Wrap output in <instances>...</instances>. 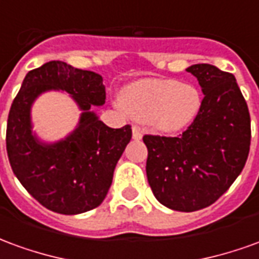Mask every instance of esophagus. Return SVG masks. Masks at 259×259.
<instances>
[{
    "mask_svg": "<svg viewBox=\"0 0 259 259\" xmlns=\"http://www.w3.org/2000/svg\"><path fill=\"white\" fill-rule=\"evenodd\" d=\"M132 132H133V139H135V140H140L141 137H143V130H141L139 126H133V127H132Z\"/></svg>",
    "mask_w": 259,
    "mask_h": 259,
    "instance_id": "esophagus-1",
    "label": "esophagus"
}]
</instances>
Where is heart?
I'll use <instances>...</instances> for the list:
<instances>
[{
  "label": "heart",
  "instance_id": "obj_1",
  "mask_svg": "<svg viewBox=\"0 0 259 259\" xmlns=\"http://www.w3.org/2000/svg\"><path fill=\"white\" fill-rule=\"evenodd\" d=\"M201 104L197 87L172 79L140 80L122 93V105L132 118L148 122L163 133L190 126L200 113Z\"/></svg>",
  "mask_w": 259,
  "mask_h": 259
}]
</instances>
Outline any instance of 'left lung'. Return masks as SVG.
<instances>
[{"mask_svg": "<svg viewBox=\"0 0 259 259\" xmlns=\"http://www.w3.org/2000/svg\"><path fill=\"white\" fill-rule=\"evenodd\" d=\"M204 94L200 113L178 137L147 135V179L162 205L193 212L209 206L244 168L250 152L248 107L236 77L209 64L191 65Z\"/></svg>", "mask_w": 259, "mask_h": 259, "instance_id": "8db88e82", "label": "left lung"}]
</instances>
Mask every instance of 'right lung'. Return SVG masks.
I'll return each instance as SVG.
<instances>
[{
	"label": "right lung",
	"instance_id": "add662e5",
	"mask_svg": "<svg viewBox=\"0 0 259 259\" xmlns=\"http://www.w3.org/2000/svg\"><path fill=\"white\" fill-rule=\"evenodd\" d=\"M65 91L82 111L76 129L55 143L32 132L31 107L42 92ZM105 104L101 74L51 61L26 74L7 123V152L15 176L50 211L76 215L107 197L132 127H108L93 111Z\"/></svg>",
	"mask_w": 259,
	"mask_h": 259
}]
</instances>
